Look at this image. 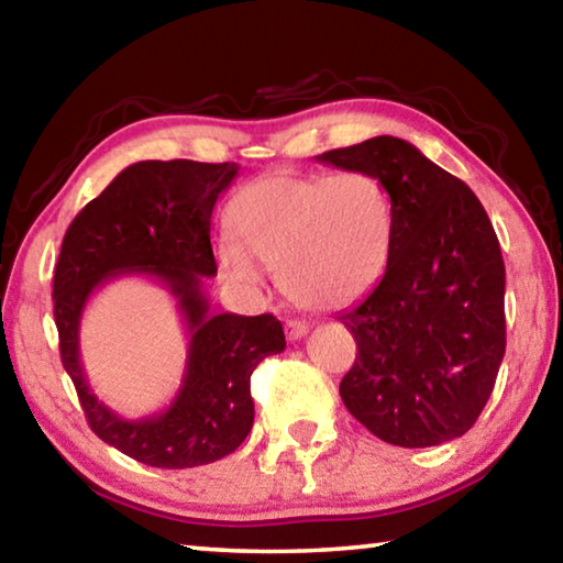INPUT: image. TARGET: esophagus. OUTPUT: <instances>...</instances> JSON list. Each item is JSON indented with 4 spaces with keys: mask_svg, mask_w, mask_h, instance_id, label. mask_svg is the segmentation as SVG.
<instances>
[{
    "mask_svg": "<svg viewBox=\"0 0 563 563\" xmlns=\"http://www.w3.org/2000/svg\"><path fill=\"white\" fill-rule=\"evenodd\" d=\"M285 332H288V340L295 342V340L308 335L310 325H308V322H302V320H288V322H285Z\"/></svg>",
    "mask_w": 563,
    "mask_h": 563,
    "instance_id": "1",
    "label": "esophagus"
}]
</instances>
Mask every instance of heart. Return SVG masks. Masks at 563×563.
Wrapping results in <instances>:
<instances>
[{"instance_id": "1", "label": "heart", "mask_w": 563, "mask_h": 563, "mask_svg": "<svg viewBox=\"0 0 563 563\" xmlns=\"http://www.w3.org/2000/svg\"><path fill=\"white\" fill-rule=\"evenodd\" d=\"M233 238L216 245L218 268L235 288H265V268L308 310L355 302L383 278L395 238L387 188L362 170L295 174L251 180L228 206Z\"/></svg>"}]
</instances>
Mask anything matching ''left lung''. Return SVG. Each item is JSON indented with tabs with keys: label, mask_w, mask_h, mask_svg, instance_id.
<instances>
[{
	"label": "left lung",
	"mask_w": 563,
	"mask_h": 563,
	"mask_svg": "<svg viewBox=\"0 0 563 563\" xmlns=\"http://www.w3.org/2000/svg\"><path fill=\"white\" fill-rule=\"evenodd\" d=\"M318 161L375 176L395 206L385 275L338 318L360 350L342 402L383 442H452L482 415L507 347V275L489 216L470 186L402 139Z\"/></svg>",
	"instance_id": "obj_1"
}]
</instances>
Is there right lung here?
I'll return each instance as SVG.
<instances>
[{
    "mask_svg": "<svg viewBox=\"0 0 563 563\" xmlns=\"http://www.w3.org/2000/svg\"><path fill=\"white\" fill-rule=\"evenodd\" d=\"M238 164L139 161L84 206L54 271V320L64 369L93 434L141 464L188 470L235 452L253 427L251 375L285 350L273 316L211 312L203 278L218 273L211 216ZM144 274L164 284L185 318L189 355L181 387L161 413L129 420L90 393L78 355L80 316L111 279Z\"/></svg>",
    "mask_w": 563,
    "mask_h": 563,
    "instance_id": "right-lung-1",
    "label": "right lung"
}]
</instances>
